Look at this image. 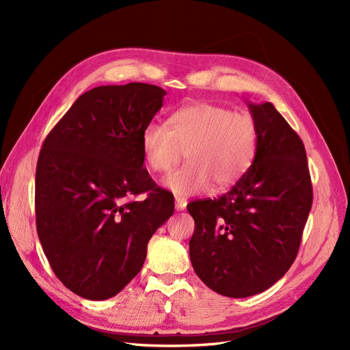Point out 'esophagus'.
Listing matches in <instances>:
<instances>
[{
	"mask_svg": "<svg viewBox=\"0 0 350 350\" xmlns=\"http://www.w3.org/2000/svg\"><path fill=\"white\" fill-rule=\"evenodd\" d=\"M187 207V200L184 197H175V208L178 211H181Z\"/></svg>",
	"mask_w": 350,
	"mask_h": 350,
	"instance_id": "34e87169",
	"label": "esophagus"
}]
</instances>
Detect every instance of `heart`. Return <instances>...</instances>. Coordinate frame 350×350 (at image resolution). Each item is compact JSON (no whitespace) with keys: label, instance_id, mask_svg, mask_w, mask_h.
I'll use <instances>...</instances> for the list:
<instances>
[{"label":"heart","instance_id":"obj_1","mask_svg":"<svg viewBox=\"0 0 350 350\" xmlns=\"http://www.w3.org/2000/svg\"><path fill=\"white\" fill-rule=\"evenodd\" d=\"M257 147L258 125L250 113L210 102L176 109L169 129L149 122L142 133L144 162L154 174L171 171L185 152L188 162L165 179L178 196L203 193L211 183L217 188L234 185L248 172Z\"/></svg>","mask_w":350,"mask_h":350}]
</instances>
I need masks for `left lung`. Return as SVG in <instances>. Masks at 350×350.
<instances>
[{"label": "left lung", "mask_w": 350, "mask_h": 350, "mask_svg": "<svg viewBox=\"0 0 350 350\" xmlns=\"http://www.w3.org/2000/svg\"><path fill=\"white\" fill-rule=\"evenodd\" d=\"M258 147L248 172L219 198L194 200L189 258L197 276L229 298L261 293L291 269L312 206L301 137L270 102L248 103Z\"/></svg>", "instance_id": "left-lung-1"}]
</instances>
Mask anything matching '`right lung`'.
<instances>
[{"mask_svg": "<svg viewBox=\"0 0 350 350\" xmlns=\"http://www.w3.org/2000/svg\"><path fill=\"white\" fill-rule=\"evenodd\" d=\"M166 92L153 84L94 88L51 130L36 166L38 237L55 276L92 301L120 293L147 243L174 213V196L143 167L142 133ZM147 193L146 198L133 197Z\"/></svg>", "mask_w": 350, "mask_h": 350, "instance_id": "obj_1", "label": "right lung"}]
</instances>
